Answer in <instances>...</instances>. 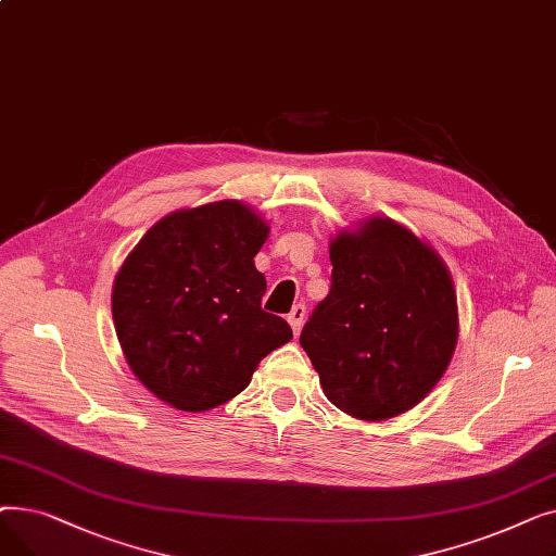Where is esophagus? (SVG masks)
I'll use <instances>...</instances> for the list:
<instances>
[{
    "mask_svg": "<svg viewBox=\"0 0 556 556\" xmlns=\"http://www.w3.org/2000/svg\"><path fill=\"white\" fill-rule=\"evenodd\" d=\"M304 317H306V306H304V304H295V306H293V311L288 313V325H290V329H293V333H295V336L302 331Z\"/></svg>",
    "mask_w": 556,
    "mask_h": 556,
    "instance_id": "34e87169",
    "label": "esophagus"
}]
</instances>
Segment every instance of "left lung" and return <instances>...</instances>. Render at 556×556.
I'll use <instances>...</instances> for the list:
<instances>
[{"label":"left lung","mask_w":556,"mask_h":556,"mask_svg":"<svg viewBox=\"0 0 556 556\" xmlns=\"http://www.w3.org/2000/svg\"><path fill=\"white\" fill-rule=\"evenodd\" d=\"M331 290L302 329L327 399L356 419L415 407L446 371L457 300L444 261L410 229L371 218L331 243Z\"/></svg>","instance_id":"obj_1"}]
</instances>
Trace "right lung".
Listing matches in <instances>:
<instances>
[{"label": "right lung", "instance_id": "obj_1", "mask_svg": "<svg viewBox=\"0 0 556 556\" xmlns=\"http://www.w3.org/2000/svg\"><path fill=\"white\" fill-rule=\"evenodd\" d=\"M268 225L239 200L173 212L128 254L112 288L124 356L160 401L187 413L223 405L293 338L261 308L254 256Z\"/></svg>", "mask_w": 556, "mask_h": 556}]
</instances>
